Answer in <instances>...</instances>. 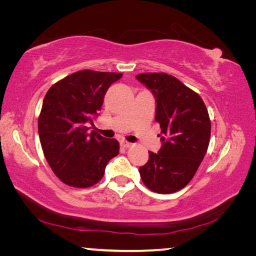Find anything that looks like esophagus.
<instances>
[{
  "label": "esophagus",
  "mask_w": 256,
  "mask_h": 256,
  "mask_svg": "<svg viewBox=\"0 0 256 256\" xmlns=\"http://www.w3.org/2000/svg\"><path fill=\"white\" fill-rule=\"evenodd\" d=\"M120 146H122L123 148H130V146H133V144H131V142H128V141L123 140V141H120Z\"/></svg>",
  "instance_id": "esophagus-1"
}]
</instances>
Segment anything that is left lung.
Returning <instances> with one entry per match:
<instances>
[{
    "mask_svg": "<svg viewBox=\"0 0 256 256\" xmlns=\"http://www.w3.org/2000/svg\"><path fill=\"white\" fill-rule=\"evenodd\" d=\"M136 79L152 92L157 102L156 120L162 146L149 151V160L138 168L144 184L152 192L170 194L188 185L209 146L211 122L198 94L167 73H141Z\"/></svg>",
    "mask_w": 256,
    "mask_h": 256,
    "instance_id": "1",
    "label": "left lung"
}]
</instances>
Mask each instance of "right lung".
Listing matches in <instances>:
<instances>
[{
    "label": "right lung",
    "mask_w": 256,
    "mask_h": 256,
    "mask_svg": "<svg viewBox=\"0 0 256 256\" xmlns=\"http://www.w3.org/2000/svg\"><path fill=\"white\" fill-rule=\"evenodd\" d=\"M123 74L81 70L50 86L38 118V133L45 158L64 184L86 188L97 184L107 162L120 152L116 138L92 131L94 116L102 110L104 96Z\"/></svg>",
    "instance_id": "obj_1"
}]
</instances>
